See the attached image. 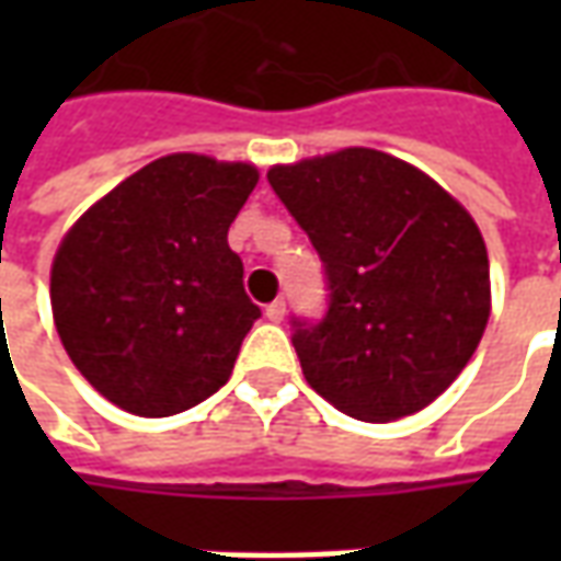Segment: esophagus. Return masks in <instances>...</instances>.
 Wrapping results in <instances>:
<instances>
[{
    "label": "esophagus",
    "mask_w": 561,
    "mask_h": 561,
    "mask_svg": "<svg viewBox=\"0 0 561 561\" xmlns=\"http://www.w3.org/2000/svg\"><path fill=\"white\" fill-rule=\"evenodd\" d=\"M264 316H267L270 321H276V324H279L282 318H285V300H282V297L279 300H273V304L267 306V312H264Z\"/></svg>",
    "instance_id": "1"
}]
</instances>
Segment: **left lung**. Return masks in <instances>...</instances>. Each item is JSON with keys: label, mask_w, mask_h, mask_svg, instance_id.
<instances>
[{"label": "left lung", "mask_w": 561, "mask_h": 561, "mask_svg": "<svg viewBox=\"0 0 561 561\" xmlns=\"http://www.w3.org/2000/svg\"><path fill=\"white\" fill-rule=\"evenodd\" d=\"M267 180L316 245L330 291L318 321H291L306 381L357 421L426 409L469 364L490 318L474 219L378 149L276 164Z\"/></svg>", "instance_id": "obj_1"}]
</instances>
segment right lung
<instances>
[{"mask_svg": "<svg viewBox=\"0 0 561 561\" xmlns=\"http://www.w3.org/2000/svg\"><path fill=\"white\" fill-rule=\"evenodd\" d=\"M243 161L173 152L92 204L50 270L56 333L102 397L168 417L231 378L257 309L228 228L252 195Z\"/></svg>", "mask_w": 561, "mask_h": 561, "instance_id": "1", "label": "right lung"}]
</instances>
